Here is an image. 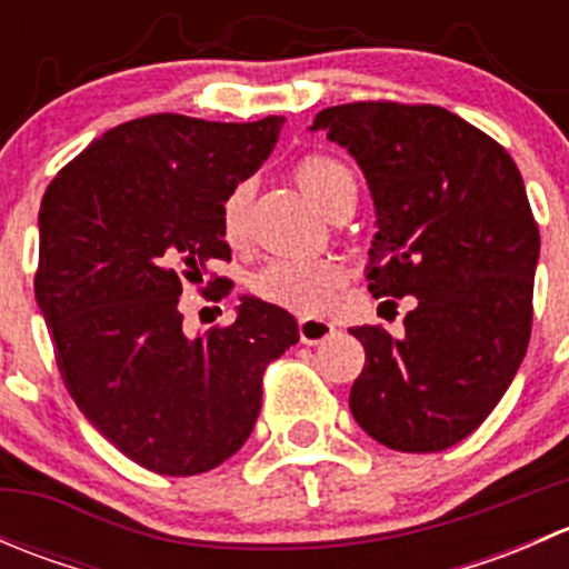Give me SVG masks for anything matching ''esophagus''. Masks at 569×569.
<instances>
[{
    "label": "esophagus",
    "instance_id": "1",
    "mask_svg": "<svg viewBox=\"0 0 569 569\" xmlns=\"http://www.w3.org/2000/svg\"><path fill=\"white\" fill-rule=\"evenodd\" d=\"M332 332H336V327H332L327 319H313V317L300 319V341L308 343V347L321 343L325 338H330Z\"/></svg>",
    "mask_w": 569,
    "mask_h": 569
}]
</instances>
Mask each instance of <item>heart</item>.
<instances>
[{
	"label": "heart",
	"mask_w": 569,
	"mask_h": 569,
	"mask_svg": "<svg viewBox=\"0 0 569 569\" xmlns=\"http://www.w3.org/2000/svg\"><path fill=\"white\" fill-rule=\"evenodd\" d=\"M295 178L302 192L319 206L325 214L338 217L352 209L358 200V181L349 164L330 153H308L297 162ZM252 187L248 181L231 187L220 206V231L228 244H239L248 233ZM347 280V269L336 258H311V261H291L278 258L258 269L250 280V289L258 300L272 302L295 313L325 311Z\"/></svg>",
	"instance_id": "heart-1"
}]
</instances>
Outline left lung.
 I'll return each instance as SVG.
<instances>
[{
  "label": "left lung",
  "instance_id": "1",
  "mask_svg": "<svg viewBox=\"0 0 569 569\" xmlns=\"http://www.w3.org/2000/svg\"><path fill=\"white\" fill-rule=\"evenodd\" d=\"M311 129L347 148L369 181V291L416 297L401 338L349 330L366 349L349 410L388 449H449L501 401L531 338L539 228L518 164L432 104L327 107Z\"/></svg>",
  "mask_w": 569,
  "mask_h": 569
}]
</instances>
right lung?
I'll return each instance as SVG.
<instances>
[{
  "label": "right lung",
  "mask_w": 569,
  "mask_h": 569,
  "mask_svg": "<svg viewBox=\"0 0 569 569\" xmlns=\"http://www.w3.org/2000/svg\"><path fill=\"white\" fill-rule=\"evenodd\" d=\"M283 120H129L68 162L40 203L36 300L62 382L109 443L153 473H206L237 455L263 369L300 341L295 317L256 297L203 336H187L178 311L183 286L231 258L220 206L267 162ZM200 291L222 300L231 280Z\"/></svg>",
  "instance_id": "obj_1"
}]
</instances>
